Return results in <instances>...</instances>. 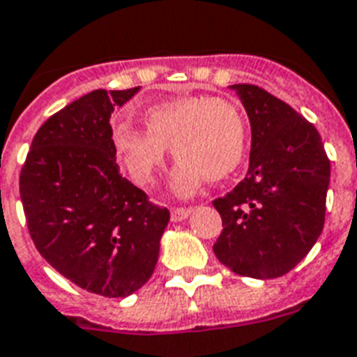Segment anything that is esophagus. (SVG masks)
<instances>
[{"mask_svg": "<svg viewBox=\"0 0 357 357\" xmlns=\"http://www.w3.org/2000/svg\"><path fill=\"white\" fill-rule=\"evenodd\" d=\"M192 213V208L190 207H175L171 211V220L173 222H182V220H186Z\"/></svg>", "mask_w": 357, "mask_h": 357, "instance_id": "obj_1", "label": "esophagus"}]
</instances>
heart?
Listing matches in <instances>:
<instances>
[{
	"label": "heart",
	"instance_id": "b5f03b06",
	"mask_svg": "<svg viewBox=\"0 0 357 357\" xmlns=\"http://www.w3.org/2000/svg\"><path fill=\"white\" fill-rule=\"evenodd\" d=\"M146 130L130 122L111 128V146L120 167L139 186L156 178L171 146L178 165L173 188L190 194L203 178L224 181L239 167L246 152L248 126L239 105L224 98L182 96L149 107Z\"/></svg>",
	"mask_w": 357,
	"mask_h": 357
}]
</instances>
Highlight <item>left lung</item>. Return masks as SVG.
I'll list each match as a JSON object with an SVG mask.
<instances>
[{
	"label": "left lung",
	"instance_id": "8db88e82",
	"mask_svg": "<svg viewBox=\"0 0 357 357\" xmlns=\"http://www.w3.org/2000/svg\"><path fill=\"white\" fill-rule=\"evenodd\" d=\"M233 88L250 118V167L213 201L224 226L213 250L237 275L277 278L320 237L331 165L307 118L256 84Z\"/></svg>",
	"mask_w": 357,
	"mask_h": 357
}]
</instances>
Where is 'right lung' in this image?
<instances>
[{
	"label": "right lung",
	"instance_id": "1",
	"mask_svg": "<svg viewBox=\"0 0 357 357\" xmlns=\"http://www.w3.org/2000/svg\"><path fill=\"white\" fill-rule=\"evenodd\" d=\"M93 90L39 128L20 171L29 237L79 288L126 297L154 273L169 211L120 175L111 114L137 93Z\"/></svg>",
	"mask_w": 357,
	"mask_h": 357
}]
</instances>
